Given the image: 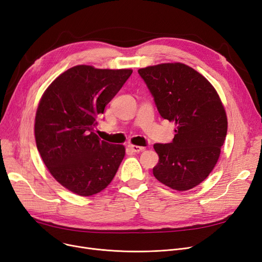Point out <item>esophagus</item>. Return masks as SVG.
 <instances>
[{
  "label": "esophagus",
  "instance_id": "obj_1",
  "mask_svg": "<svg viewBox=\"0 0 262 262\" xmlns=\"http://www.w3.org/2000/svg\"><path fill=\"white\" fill-rule=\"evenodd\" d=\"M128 148H129L133 152H135V153H139V152H141V151H143V150H144V148H143V147H140V146H135V144H129Z\"/></svg>",
  "mask_w": 262,
  "mask_h": 262
}]
</instances>
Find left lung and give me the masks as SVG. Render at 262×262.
<instances>
[{"instance_id":"left-lung-1","label":"left lung","mask_w":262,"mask_h":262,"mask_svg":"<svg viewBox=\"0 0 262 262\" xmlns=\"http://www.w3.org/2000/svg\"><path fill=\"white\" fill-rule=\"evenodd\" d=\"M164 120L175 122V137L156 143L153 175L177 191L194 188L214 169L228 130L227 114L216 90L183 63H161L138 70Z\"/></svg>"}]
</instances>
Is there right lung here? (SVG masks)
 Returning a JSON list of instances; mask_svg holds the SVG:
<instances>
[{"label": "right lung", "mask_w": 262, "mask_h": 262, "mask_svg": "<svg viewBox=\"0 0 262 262\" xmlns=\"http://www.w3.org/2000/svg\"><path fill=\"white\" fill-rule=\"evenodd\" d=\"M132 73L75 66L47 87L38 103L37 150L53 177L77 195H94L108 187L124 159L122 144L105 142L93 130Z\"/></svg>", "instance_id": "obj_1"}]
</instances>
